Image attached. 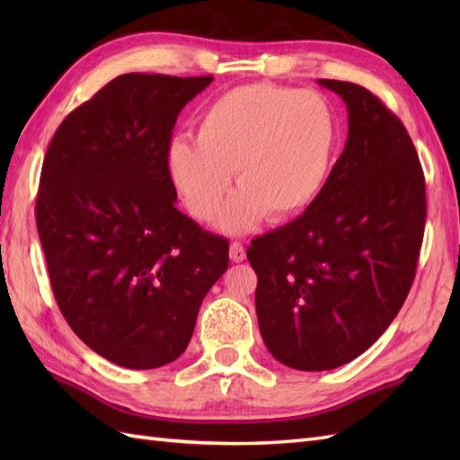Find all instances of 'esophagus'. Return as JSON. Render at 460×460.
I'll use <instances>...</instances> for the list:
<instances>
[{
  "label": "esophagus",
  "mask_w": 460,
  "mask_h": 460,
  "mask_svg": "<svg viewBox=\"0 0 460 460\" xmlns=\"http://www.w3.org/2000/svg\"><path fill=\"white\" fill-rule=\"evenodd\" d=\"M229 257H231V261H233V262H243V261H245V257H247L245 247H243L241 243H231V247H229Z\"/></svg>",
  "instance_id": "esophagus-1"
}]
</instances>
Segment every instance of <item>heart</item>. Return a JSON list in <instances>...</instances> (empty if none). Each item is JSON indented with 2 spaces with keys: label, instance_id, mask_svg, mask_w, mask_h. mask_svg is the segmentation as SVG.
I'll use <instances>...</instances> for the list:
<instances>
[{
  "label": "heart",
  "instance_id": "b5f03b06",
  "mask_svg": "<svg viewBox=\"0 0 460 460\" xmlns=\"http://www.w3.org/2000/svg\"><path fill=\"white\" fill-rule=\"evenodd\" d=\"M336 148L338 119L326 96L251 83L205 106L195 140L170 142L165 172L193 217L208 221L235 170L241 190L215 223L241 235L267 215L287 223L310 209L330 180Z\"/></svg>",
  "mask_w": 460,
  "mask_h": 460
}]
</instances>
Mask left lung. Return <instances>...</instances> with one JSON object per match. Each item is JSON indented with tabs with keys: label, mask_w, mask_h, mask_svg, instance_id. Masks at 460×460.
<instances>
[{
	"label": "left lung",
	"mask_w": 460,
	"mask_h": 460,
	"mask_svg": "<svg viewBox=\"0 0 460 460\" xmlns=\"http://www.w3.org/2000/svg\"><path fill=\"white\" fill-rule=\"evenodd\" d=\"M348 109V140L316 203L247 259L262 341L280 364L334 369L384 334L413 285L425 178L405 126L354 83L318 79Z\"/></svg>",
	"instance_id": "left-lung-1"
}]
</instances>
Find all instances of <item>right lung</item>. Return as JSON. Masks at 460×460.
I'll use <instances>...</instances> for the list:
<instances>
[{
	"label": "right lung",
	"instance_id": "1",
	"mask_svg": "<svg viewBox=\"0 0 460 460\" xmlns=\"http://www.w3.org/2000/svg\"><path fill=\"white\" fill-rule=\"evenodd\" d=\"M213 76H116L58 126L37 231L65 320L116 366L154 369L188 348L229 243L183 215L165 172L178 114Z\"/></svg>",
	"mask_w": 460,
	"mask_h": 460
}]
</instances>
